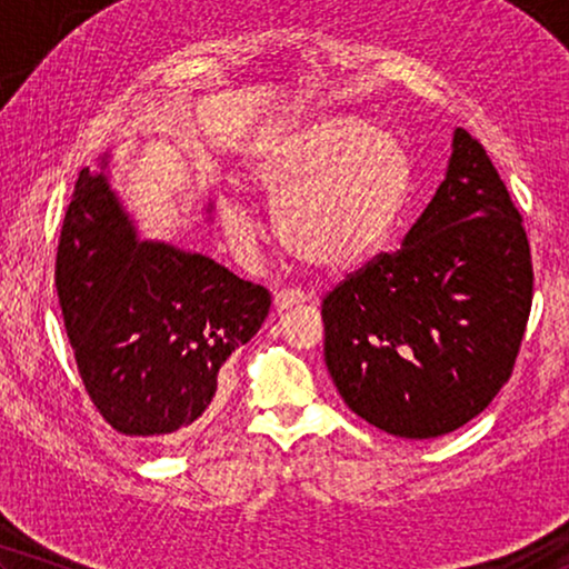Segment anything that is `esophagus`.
<instances>
[{
  "instance_id": "esophagus-1",
  "label": "esophagus",
  "mask_w": 569,
  "mask_h": 569,
  "mask_svg": "<svg viewBox=\"0 0 569 569\" xmlns=\"http://www.w3.org/2000/svg\"><path fill=\"white\" fill-rule=\"evenodd\" d=\"M306 300H308V295L300 292V290H279L274 295V308L279 310V313H282V310H292V308L302 306Z\"/></svg>"
}]
</instances>
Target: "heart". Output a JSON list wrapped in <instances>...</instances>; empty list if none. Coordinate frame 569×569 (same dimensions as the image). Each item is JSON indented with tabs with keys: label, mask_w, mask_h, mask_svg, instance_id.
Returning a JSON list of instances; mask_svg holds the SVG:
<instances>
[{
	"label": "heart",
	"mask_w": 569,
	"mask_h": 569,
	"mask_svg": "<svg viewBox=\"0 0 569 569\" xmlns=\"http://www.w3.org/2000/svg\"><path fill=\"white\" fill-rule=\"evenodd\" d=\"M246 181L279 199V232L295 256L323 271H352L391 243L415 166L391 131L329 116L271 131L248 154ZM222 220L240 248L263 236L259 214L243 201L224 207Z\"/></svg>",
	"instance_id": "obj_1"
}]
</instances>
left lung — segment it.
<instances>
[{"label":"left lung","instance_id":"1","mask_svg":"<svg viewBox=\"0 0 569 569\" xmlns=\"http://www.w3.org/2000/svg\"><path fill=\"white\" fill-rule=\"evenodd\" d=\"M446 178L401 251L326 295V368L396 438L463 427L508 383L533 298L531 248L485 147L453 131Z\"/></svg>","mask_w":569,"mask_h":569}]
</instances>
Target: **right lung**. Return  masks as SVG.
Returning <instances> with one entry per match:
<instances>
[{"instance_id":"1","label":"right lung","mask_w":569,"mask_h":569,"mask_svg":"<svg viewBox=\"0 0 569 569\" xmlns=\"http://www.w3.org/2000/svg\"><path fill=\"white\" fill-rule=\"evenodd\" d=\"M82 168L57 253L69 345L113 430L178 446L212 417L217 376L269 316L271 295L222 263L144 240L111 183V152ZM214 204H204L212 222Z\"/></svg>"}]
</instances>
